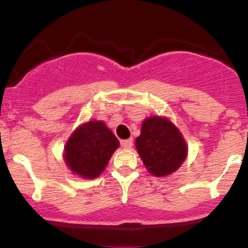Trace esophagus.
Here are the masks:
<instances>
[{"instance_id": "obj_1", "label": "esophagus", "mask_w": 248, "mask_h": 248, "mask_svg": "<svg viewBox=\"0 0 248 248\" xmlns=\"http://www.w3.org/2000/svg\"><path fill=\"white\" fill-rule=\"evenodd\" d=\"M121 146L124 148V149H130L133 147V139H128V140L121 141Z\"/></svg>"}]
</instances>
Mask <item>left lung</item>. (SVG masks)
<instances>
[{
    "mask_svg": "<svg viewBox=\"0 0 248 248\" xmlns=\"http://www.w3.org/2000/svg\"><path fill=\"white\" fill-rule=\"evenodd\" d=\"M135 146L148 171L157 177L176 171L187 155L186 142L181 132L162 116H150L142 122Z\"/></svg>",
    "mask_w": 248,
    "mask_h": 248,
    "instance_id": "obj_1",
    "label": "left lung"
}]
</instances>
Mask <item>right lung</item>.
<instances>
[{
  "instance_id": "obj_1",
  "label": "right lung",
  "mask_w": 248,
  "mask_h": 248,
  "mask_svg": "<svg viewBox=\"0 0 248 248\" xmlns=\"http://www.w3.org/2000/svg\"><path fill=\"white\" fill-rule=\"evenodd\" d=\"M119 140L102 121H88L77 128L64 148V160L80 177H98L106 168Z\"/></svg>"
}]
</instances>
